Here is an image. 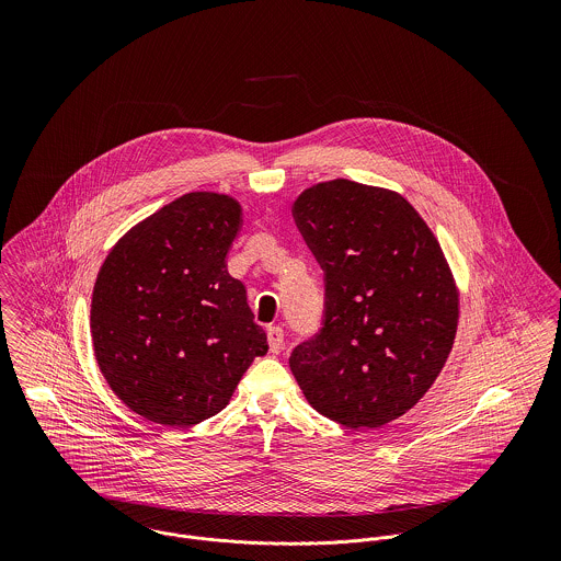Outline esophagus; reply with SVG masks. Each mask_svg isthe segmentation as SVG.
<instances>
[{"instance_id": "34e87169", "label": "esophagus", "mask_w": 561, "mask_h": 561, "mask_svg": "<svg viewBox=\"0 0 561 561\" xmlns=\"http://www.w3.org/2000/svg\"><path fill=\"white\" fill-rule=\"evenodd\" d=\"M267 343H270V352L278 354L285 345V332L280 325H270L267 328Z\"/></svg>"}]
</instances>
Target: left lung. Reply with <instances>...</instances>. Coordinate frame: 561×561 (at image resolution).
Here are the masks:
<instances>
[{"instance_id":"left-lung-1","label":"left lung","mask_w":561,"mask_h":561,"mask_svg":"<svg viewBox=\"0 0 561 561\" xmlns=\"http://www.w3.org/2000/svg\"><path fill=\"white\" fill-rule=\"evenodd\" d=\"M294 220L323 270V313L289 367L309 403L345 427H380L440 374L458 296L427 225L400 194L336 179L305 190Z\"/></svg>"}]
</instances>
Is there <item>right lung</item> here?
I'll list each match as a JSON object with an SVG mask.
<instances>
[{
  "mask_svg": "<svg viewBox=\"0 0 561 561\" xmlns=\"http://www.w3.org/2000/svg\"><path fill=\"white\" fill-rule=\"evenodd\" d=\"M240 205L192 192L134 227L94 283L96 363L134 412L165 427L218 414L267 336L227 270Z\"/></svg>",
  "mask_w": 561,
  "mask_h": 561,
  "instance_id": "add662e5",
  "label": "right lung"
}]
</instances>
